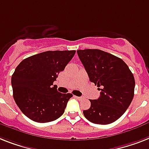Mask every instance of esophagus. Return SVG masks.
<instances>
[{
    "label": "esophagus",
    "instance_id": "1",
    "mask_svg": "<svg viewBox=\"0 0 149 149\" xmlns=\"http://www.w3.org/2000/svg\"><path fill=\"white\" fill-rule=\"evenodd\" d=\"M75 97L77 98V100H83V97H82V96H80V97H79V96H75Z\"/></svg>",
    "mask_w": 149,
    "mask_h": 149
}]
</instances>
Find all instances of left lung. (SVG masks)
<instances>
[{"mask_svg": "<svg viewBox=\"0 0 149 149\" xmlns=\"http://www.w3.org/2000/svg\"><path fill=\"white\" fill-rule=\"evenodd\" d=\"M89 80L101 90L98 100H91V106L84 110V116L93 123L107 125L114 123L129 108L134 96L135 79L122 59L97 49L77 50Z\"/></svg>", "mask_w": 149, "mask_h": 149, "instance_id": "8db88e82", "label": "left lung"}]
</instances>
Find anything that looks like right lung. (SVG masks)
Masks as SVG:
<instances>
[{
    "mask_svg": "<svg viewBox=\"0 0 149 149\" xmlns=\"http://www.w3.org/2000/svg\"><path fill=\"white\" fill-rule=\"evenodd\" d=\"M75 50L46 51L24 59L12 75L14 101L37 123L52 122L63 114L72 93H60L54 82L75 55Z\"/></svg>",
    "mask_w": 149,
    "mask_h": 149,
    "instance_id": "right-lung-1",
    "label": "right lung"
}]
</instances>
